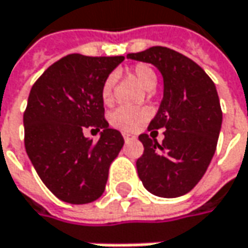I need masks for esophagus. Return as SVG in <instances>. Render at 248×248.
<instances>
[{"instance_id": "1", "label": "esophagus", "mask_w": 248, "mask_h": 248, "mask_svg": "<svg viewBox=\"0 0 248 248\" xmlns=\"http://www.w3.org/2000/svg\"><path fill=\"white\" fill-rule=\"evenodd\" d=\"M124 141H133V140L136 139V136H135V135H132V133H124Z\"/></svg>"}]
</instances>
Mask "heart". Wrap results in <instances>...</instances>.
<instances>
[{"label":"heart","mask_w":248,"mask_h":248,"mask_svg":"<svg viewBox=\"0 0 248 248\" xmlns=\"http://www.w3.org/2000/svg\"><path fill=\"white\" fill-rule=\"evenodd\" d=\"M132 76L136 78L139 84L144 88V90H152L154 88L155 82H157V76L154 73V70L147 64H136L132 67L130 70ZM113 84L115 80L113 77L109 76L102 84V90H101V96L102 101L105 104H110L112 98H113ZM150 116V112L143 108H127V107H121L116 110L112 112L110 115V124H113L118 129H122L126 132H132L140 127L144 124Z\"/></svg>","instance_id":"obj_1"}]
</instances>
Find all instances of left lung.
Segmentation results:
<instances>
[{"label":"left lung","mask_w":248,"mask_h":248,"mask_svg":"<svg viewBox=\"0 0 248 248\" xmlns=\"http://www.w3.org/2000/svg\"><path fill=\"white\" fill-rule=\"evenodd\" d=\"M127 59L150 63L164 81V95L149 130L166 129L163 143L143 133L144 152L138 158L139 178L155 197L188 194L206 172L222 127V109L209 76L178 51L153 46Z\"/></svg>","instance_id":"1"}]
</instances>
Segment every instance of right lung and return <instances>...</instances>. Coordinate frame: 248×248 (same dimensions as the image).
Listing matches in <instances>:
<instances>
[{
  "mask_svg": "<svg viewBox=\"0 0 248 248\" xmlns=\"http://www.w3.org/2000/svg\"><path fill=\"white\" fill-rule=\"evenodd\" d=\"M124 59L68 54L31 90L23 113L25 149L40 180L64 202L82 205L101 197L124 147L121 132L104 118L101 96L104 81ZM87 127L101 130L96 143L83 136Z\"/></svg>",
  "mask_w": 248,
  "mask_h": 248,
  "instance_id": "add662e5",
  "label": "right lung"
}]
</instances>
